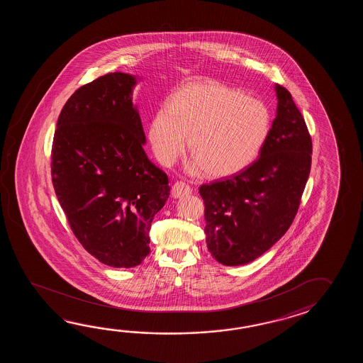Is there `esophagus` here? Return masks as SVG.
Segmentation results:
<instances>
[{"label": "esophagus", "instance_id": "1", "mask_svg": "<svg viewBox=\"0 0 363 363\" xmlns=\"http://www.w3.org/2000/svg\"><path fill=\"white\" fill-rule=\"evenodd\" d=\"M191 193H192V188L189 185L185 184L184 182H177L175 184L172 185V189H171V194L175 199L184 197Z\"/></svg>", "mask_w": 363, "mask_h": 363}]
</instances>
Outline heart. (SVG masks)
<instances>
[{"mask_svg":"<svg viewBox=\"0 0 363 363\" xmlns=\"http://www.w3.org/2000/svg\"><path fill=\"white\" fill-rule=\"evenodd\" d=\"M271 131V113L263 101L216 80H194L171 97L155 114L149 141L164 166L188 149V170L230 177L247 169L261 153Z\"/></svg>","mask_w":363,"mask_h":363,"instance_id":"heart-1","label":"heart"}]
</instances>
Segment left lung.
Returning a JSON list of instances; mask_svg holds the SVG:
<instances>
[{
  "instance_id": "left-lung-1",
  "label": "left lung",
  "mask_w": 363,
  "mask_h": 363,
  "mask_svg": "<svg viewBox=\"0 0 363 363\" xmlns=\"http://www.w3.org/2000/svg\"><path fill=\"white\" fill-rule=\"evenodd\" d=\"M277 118L258 160L200 186L208 252L225 266L255 261L291 227L311 167L313 143L291 93L275 85Z\"/></svg>"
}]
</instances>
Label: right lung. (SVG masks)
Segmentation results:
<instances>
[{"label":"right lung","instance_id":"obj_1","mask_svg":"<svg viewBox=\"0 0 363 363\" xmlns=\"http://www.w3.org/2000/svg\"><path fill=\"white\" fill-rule=\"evenodd\" d=\"M135 84L110 72L80 86L62 108L52 147V182L71 230L89 255L119 269L149 255L152 220L170 194L143 147Z\"/></svg>","mask_w":363,"mask_h":363}]
</instances>
